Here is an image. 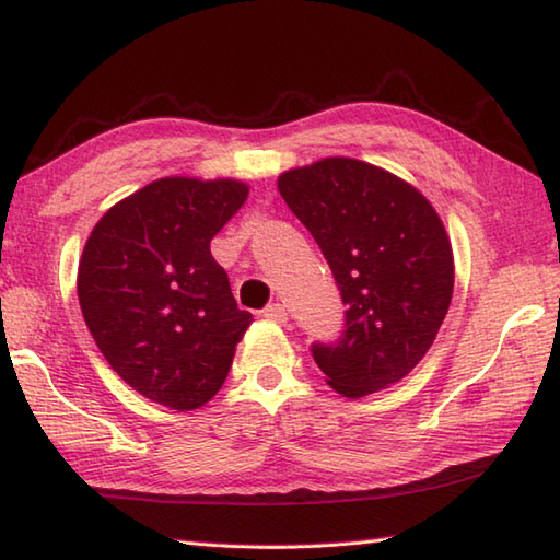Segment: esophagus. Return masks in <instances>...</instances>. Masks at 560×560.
<instances>
[{
  "label": "esophagus",
  "instance_id": "obj_1",
  "mask_svg": "<svg viewBox=\"0 0 560 560\" xmlns=\"http://www.w3.org/2000/svg\"><path fill=\"white\" fill-rule=\"evenodd\" d=\"M261 315H265L267 319H271V323H279V325H283L289 319V313H287V307H283L281 303H271V305H267L265 311H261Z\"/></svg>",
  "mask_w": 560,
  "mask_h": 560
}]
</instances>
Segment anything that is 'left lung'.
Wrapping results in <instances>:
<instances>
[{"mask_svg":"<svg viewBox=\"0 0 560 560\" xmlns=\"http://www.w3.org/2000/svg\"><path fill=\"white\" fill-rule=\"evenodd\" d=\"M279 192L323 249L343 331L313 343L339 395L359 399L407 377L431 349L455 287L452 247L419 189L377 165L323 159L281 173Z\"/></svg>","mask_w":560,"mask_h":560,"instance_id":"obj_1","label":"left lung"}]
</instances>
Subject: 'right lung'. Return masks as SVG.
I'll use <instances>...</instances> for the list:
<instances>
[{"instance_id": "obj_1", "label": "right lung", "mask_w": 560, "mask_h": 560, "mask_svg": "<svg viewBox=\"0 0 560 560\" xmlns=\"http://www.w3.org/2000/svg\"><path fill=\"white\" fill-rule=\"evenodd\" d=\"M247 192L237 180L161 177L105 211L83 247L77 291L93 341L129 387L168 409L217 395L253 323L209 249Z\"/></svg>"}]
</instances>
